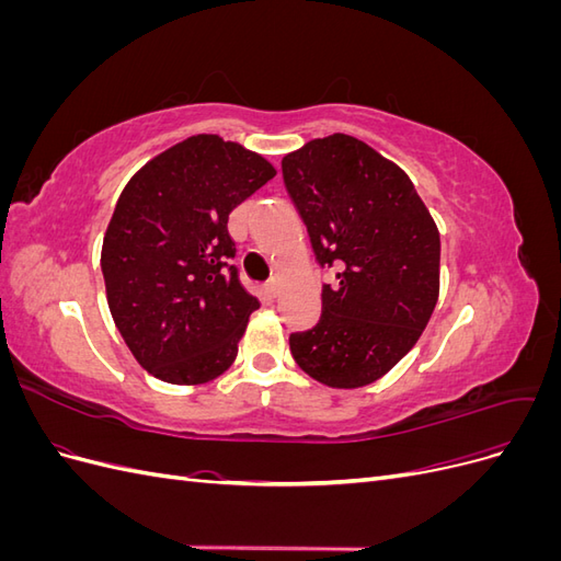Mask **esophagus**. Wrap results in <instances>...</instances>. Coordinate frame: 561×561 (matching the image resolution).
I'll return each mask as SVG.
<instances>
[{"label": "esophagus", "mask_w": 561, "mask_h": 561, "mask_svg": "<svg viewBox=\"0 0 561 561\" xmlns=\"http://www.w3.org/2000/svg\"><path fill=\"white\" fill-rule=\"evenodd\" d=\"M278 287H280V285H278V280L274 278V280H268V283L264 285V293H266L268 297H276V295H278Z\"/></svg>", "instance_id": "esophagus-1"}]
</instances>
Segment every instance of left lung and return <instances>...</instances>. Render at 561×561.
I'll return each mask as SVG.
<instances>
[{
  "label": "left lung",
  "instance_id": "obj_1",
  "mask_svg": "<svg viewBox=\"0 0 561 561\" xmlns=\"http://www.w3.org/2000/svg\"><path fill=\"white\" fill-rule=\"evenodd\" d=\"M322 285L316 328L290 334L295 363L332 388H360L393 369L426 330L439 295V231L412 180L344 133L283 159Z\"/></svg>",
  "mask_w": 561,
  "mask_h": 561
}]
</instances>
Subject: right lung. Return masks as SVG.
<instances>
[{
  "label": "right lung",
  "instance_id": "obj_1",
  "mask_svg": "<svg viewBox=\"0 0 561 561\" xmlns=\"http://www.w3.org/2000/svg\"><path fill=\"white\" fill-rule=\"evenodd\" d=\"M274 175V165L239 142L192 135L124 186L100 266L116 328L149 375L196 386L236 360L260 301L231 264L227 222Z\"/></svg>",
  "mask_w": 561,
  "mask_h": 561
}]
</instances>
